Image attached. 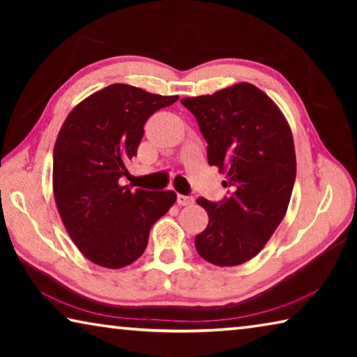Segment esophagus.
<instances>
[{
    "instance_id": "esophagus-1",
    "label": "esophagus",
    "mask_w": 357,
    "mask_h": 357,
    "mask_svg": "<svg viewBox=\"0 0 357 357\" xmlns=\"http://www.w3.org/2000/svg\"><path fill=\"white\" fill-rule=\"evenodd\" d=\"M176 202H178L179 206H189V204H193L195 198H193L192 195H183V193H179Z\"/></svg>"
}]
</instances>
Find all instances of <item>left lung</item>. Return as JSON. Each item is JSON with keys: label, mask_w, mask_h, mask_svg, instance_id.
Segmentation results:
<instances>
[{"label": "left lung", "mask_w": 357, "mask_h": 357, "mask_svg": "<svg viewBox=\"0 0 357 357\" xmlns=\"http://www.w3.org/2000/svg\"><path fill=\"white\" fill-rule=\"evenodd\" d=\"M197 118L209 165L227 172L220 202L200 197L209 223L195 236L200 257L238 266L263 249L287 214L296 179L293 135L261 89L239 83L211 96L181 100Z\"/></svg>", "instance_id": "8db88e82"}]
</instances>
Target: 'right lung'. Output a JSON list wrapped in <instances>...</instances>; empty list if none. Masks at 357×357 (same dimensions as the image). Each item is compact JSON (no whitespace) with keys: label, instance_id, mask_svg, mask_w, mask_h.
I'll list each match as a JSON object with an SVG mask.
<instances>
[{"label":"right lung","instance_id":"1","mask_svg":"<svg viewBox=\"0 0 357 357\" xmlns=\"http://www.w3.org/2000/svg\"><path fill=\"white\" fill-rule=\"evenodd\" d=\"M178 100L110 84L66 118L53 149V192L72 241L89 261L110 269L142 257L154 223L176 202L173 190H132L128 164L151 114Z\"/></svg>","mask_w":357,"mask_h":357}]
</instances>
